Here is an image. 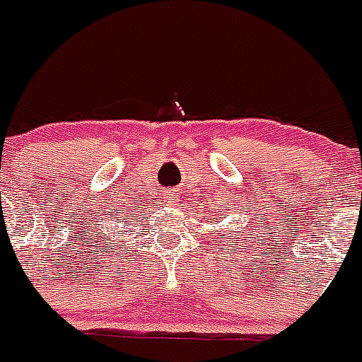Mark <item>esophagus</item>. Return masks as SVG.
<instances>
[{"label": "esophagus", "mask_w": 362, "mask_h": 362, "mask_svg": "<svg viewBox=\"0 0 362 362\" xmlns=\"http://www.w3.org/2000/svg\"><path fill=\"white\" fill-rule=\"evenodd\" d=\"M167 202H169V204H175V202H178V195H176L175 191H169V195H167Z\"/></svg>", "instance_id": "esophagus-1"}]
</instances>
